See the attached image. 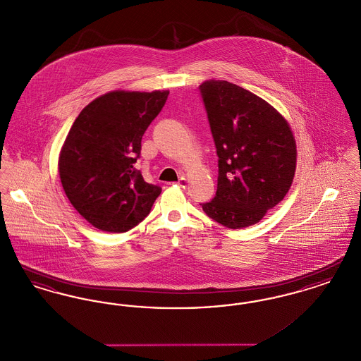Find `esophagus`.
I'll return each instance as SVG.
<instances>
[{"label": "esophagus", "mask_w": 361, "mask_h": 361, "mask_svg": "<svg viewBox=\"0 0 361 361\" xmlns=\"http://www.w3.org/2000/svg\"><path fill=\"white\" fill-rule=\"evenodd\" d=\"M177 184H178L181 188H185V187H187V184H188V181H187V178H185V177H180V178H178V181H177Z\"/></svg>", "instance_id": "1"}]
</instances>
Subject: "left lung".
I'll list each match as a JSON object with an SVG mask.
<instances>
[{
  "mask_svg": "<svg viewBox=\"0 0 361 361\" xmlns=\"http://www.w3.org/2000/svg\"><path fill=\"white\" fill-rule=\"evenodd\" d=\"M199 89L219 168L215 197L203 211L228 228L256 224L291 188V127L271 104L235 84L209 80Z\"/></svg>",
  "mask_w": 361,
  "mask_h": 361,
  "instance_id": "1",
  "label": "left lung"
}]
</instances>
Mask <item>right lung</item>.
Wrapping results in <instances>:
<instances>
[{
    "label": "right lung",
    "instance_id": "1",
    "mask_svg": "<svg viewBox=\"0 0 361 361\" xmlns=\"http://www.w3.org/2000/svg\"><path fill=\"white\" fill-rule=\"evenodd\" d=\"M168 90H115L87 104L59 154V177L73 207L96 228L124 233L150 212L161 187L135 169L145 131Z\"/></svg>",
    "mask_w": 361,
    "mask_h": 361
}]
</instances>
